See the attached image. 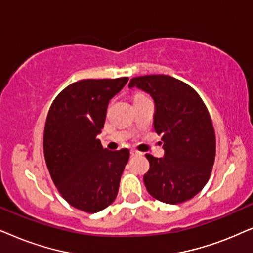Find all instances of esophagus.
I'll return each mask as SVG.
<instances>
[{
	"mask_svg": "<svg viewBox=\"0 0 253 253\" xmlns=\"http://www.w3.org/2000/svg\"><path fill=\"white\" fill-rule=\"evenodd\" d=\"M130 155L132 156H139V155H141L140 151H137L136 149H130Z\"/></svg>",
	"mask_w": 253,
	"mask_h": 253,
	"instance_id": "1",
	"label": "esophagus"
}]
</instances>
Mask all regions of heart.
I'll list each match as a JSON object with an SVG mask.
<instances>
[{
    "instance_id": "heart-1",
    "label": "heart",
    "mask_w": 253,
    "mask_h": 253,
    "mask_svg": "<svg viewBox=\"0 0 253 253\" xmlns=\"http://www.w3.org/2000/svg\"><path fill=\"white\" fill-rule=\"evenodd\" d=\"M136 97H141V95H137V96H136ZM136 97H135V98H136Z\"/></svg>"
}]
</instances>
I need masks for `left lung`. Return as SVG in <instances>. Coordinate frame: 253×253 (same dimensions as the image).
Returning a JSON list of instances; mask_svg holds the SVG:
<instances>
[{"instance_id":"1","label":"left lung","mask_w":253,"mask_h":253,"mask_svg":"<svg viewBox=\"0 0 253 253\" xmlns=\"http://www.w3.org/2000/svg\"><path fill=\"white\" fill-rule=\"evenodd\" d=\"M128 86L154 99V129L163 141L164 157L146 155L147 191L166 204L190 200L206 185L215 161L216 141L206 105L193 87L169 75L133 77Z\"/></svg>"}]
</instances>
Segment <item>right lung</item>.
Returning <instances> with one entry per match:
<instances>
[{"instance_id": "obj_1", "label": "right lung", "mask_w": 253, "mask_h": 253, "mask_svg": "<svg viewBox=\"0 0 253 253\" xmlns=\"http://www.w3.org/2000/svg\"><path fill=\"white\" fill-rule=\"evenodd\" d=\"M128 77L82 80L53 100L43 130V155L56 188L69 205L86 213L110 206L119 190L129 150L103 148L102 132L110 99Z\"/></svg>"}]
</instances>
